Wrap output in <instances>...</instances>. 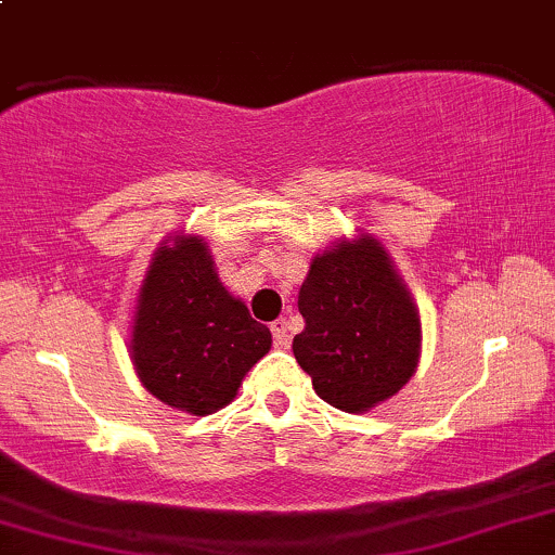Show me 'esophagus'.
I'll return each instance as SVG.
<instances>
[{
    "instance_id": "obj_1",
    "label": "esophagus",
    "mask_w": 555,
    "mask_h": 555,
    "mask_svg": "<svg viewBox=\"0 0 555 555\" xmlns=\"http://www.w3.org/2000/svg\"><path fill=\"white\" fill-rule=\"evenodd\" d=\"M271 333H273V346H276V349H289V323H286L284 318L273 320Z\"/></svg>"
}]
</instances>
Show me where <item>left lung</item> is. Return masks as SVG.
Instances as JSON below:
<instances>
[{
  "label": "left lung",
  "instance_id": "left-lung-1",
  "mask_svg": "<svg viewBox=\"0 0 555 555\" xmlns=\"http://www.w3.org/2000/svg\"><path fill=\"white\" fill-rule=\"evenodd\" d=\"M292 351L325 403L366 413L403 390L422 359V315L390 253L370 232L310 258Z\"/></svg>",
  "mask_w": 555,
  "mask_h": 555
}]
</instances>
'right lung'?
<instances>
[{"label":"right lung","instance_id":"1","mask_svg":"<svg viewBox=\"0 0 555 555\" xmlns=\"http://www.w3.org/2000/svg\"><path fill=\"white\" fill-rule=\"evenodd\" d=\"M271 331L219 282L202 235H170L152 253L133 305L129 353L139 383L170 409L209 416L232 403Z\"/></svg>","mask_w":555,"mask_h":555}]
</instances>
